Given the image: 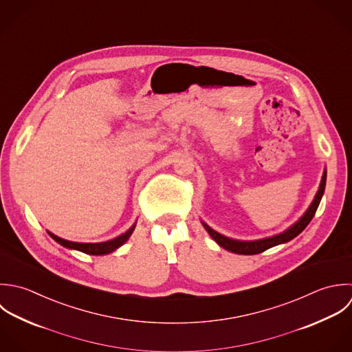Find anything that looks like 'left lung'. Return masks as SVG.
I'll list each match as a JSON object with an SVG mask.
<instances>
[{
  "label": "left lung",
  "instance_id": "8db88e82",
  "mask_svg": "<svg viewBox=\"0 0 352 352\" xmlns=\"http://www.w3.org/2000/svg\"><path fill=\"white\" fill-rule=\"evenodd\" d=\"M325 186H327V168L322 173V179H321V183H320V187H318V191L313 199V202L310 204L309 209L305 212V214L295 223L292 224L288 230H285L284 232L281 234H273V236H269V237H263V239H258V240H237V239H232V237H228L226 234H221L217 231H214L213 228H210L205 221L201 220L204 228L206 230V232L212 236V239L219 244L221 245L223 248L234 252V254H241V255H254V254H259L270 247H274V245H278V244H283V243H287L289 240H292L294 237H296L298 234H300L307 226L309 223L313 220L317 209H318V205L322 199V195H324V191H325Z\"/></svg>",
  "mask_w": 352,
  "mask_h": 352
}]
</instances>
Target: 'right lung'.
<instances>
[{
    "label": "right lung",
    "instance_id": "add662e5",
    "mask_svg": "<svg viewBox=\"0 0 352 352\" xmlns=\"http://www.w3.org/2000/svg\"><path fill=\"white\" fill-rule=\"evenodd\" d=\"M136 227V223H133V226L125 231L124 234H120L118 237L108 240V241H101V243H79V241H71V240H65L63 237H58L57 234H52L47 231V234H50L52 239H54L58 244H61L65 248L69 250H76V251H82L85 254L89 255H107L113 252L115 250H118V247H121L133 232Z\"/></svg>",
    "mask_w": 352,
    "mask_h": 352
}]
</instances>
